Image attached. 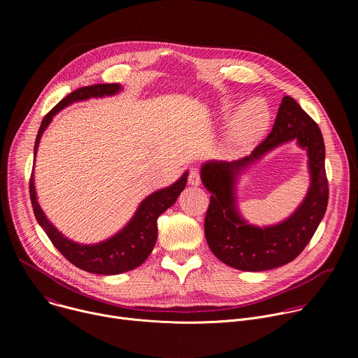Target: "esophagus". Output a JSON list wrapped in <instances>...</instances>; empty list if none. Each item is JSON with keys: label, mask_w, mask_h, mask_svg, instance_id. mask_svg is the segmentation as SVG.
Instances as JSON below:
<instances>
[{"label": "esophagus", "mask_w": 358, "mask_h": 358, "mask_svg": "<svg viewBox=\"0 0 358 358\" xmlns=\"http://www.w3.org/2000/svg\"><path fill=\"white\" fill-rule=\"evenodd\" d=\"M199 182H201V178H199V171H198V169H191L189 170V174H188V184L189 185H194V187H196V185H199Z\"/></svg>", "instance_id": "1"}]
</instances>
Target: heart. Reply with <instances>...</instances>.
<instances>
[{"label":"heart","mask_w":358,"mask_h":358,"mask_svg":"<svg viewBox=\"0 0 358 358\" xmlns=\"http://www.w3.org/2000/svg\"><path fill=\"white\" fill-rule=\"evenodd\" d=\"M269 122V110L258 99L245 103L234 116L229 138L238 147H248L257 141Z\"/></svg>","instance_id":"1"}]
</instances>
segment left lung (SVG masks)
Here are the masks:
<instances>
[{
  "label": "left lung",
  "mask_w": 358,
  "mask_h": 358,
  "mask_svg": "<svg viewBox=\"0 0 358 358\" xmlns=\"http://www.w3.org/2000/svg\"><path fill=\"white\" fill-rule=\"evenodd\" d=\"M294 139L308 152L311 187L301 206L285 222L257 227L243 220L237 210L236 184L238 176L276 146ZM324 141L316 122L297 101L285 96L269 136L250 156L236 162H206L201 181L211 201L206 215V238L210 249L225 265L262 272L292 262L315 235L329 201L324 169Z\"/></svg>",
  "instance_id": "obj_1"
}]
</instances>
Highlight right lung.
<instances>
[{
  "mask_svg": "<svg viewBox=\"0 0 358 358\" xmlns=\"http://www.w3.org/2000/svg\"><path fill=\"white\" fill-rule=\"evenodd\" d=\"M123 90L119 83H99L92 86H85L73 90L59 103L50 110L42 120L41 127L36 134L34 157L36 156L41 137L54 116L59 113L66 106L75 101L87 100L90 97H105L113 96ZM188 178V171H185L174 184L157 189L148 196H145L137 207L131 220L113 236L97 242V243H78L66 238L61 231H58L50 222L45 213L42 211L35 191L34 171L29 181V195L35 218L42 227L48 238L55 245V248L64 257L82 271L96 273V275H119L129 272L140 266L151 253L157 241V218L167 211L177 201L181 191L185 188Z\"/></svg>",
  "mask_w": 358,
  "mask_h": 358,
  "instance_id": "1",
  "label": "right lung"
}]
</instances>
